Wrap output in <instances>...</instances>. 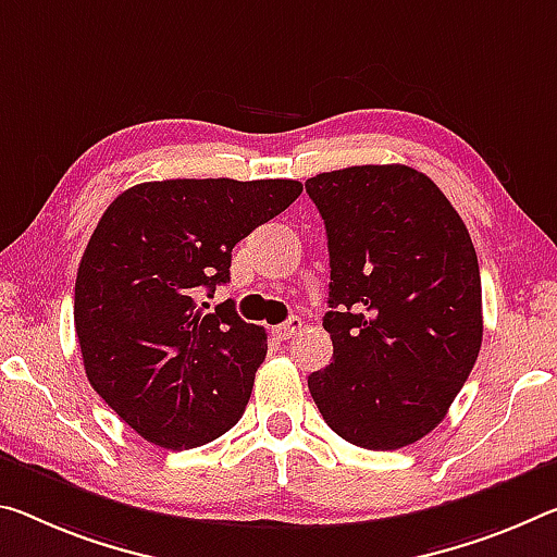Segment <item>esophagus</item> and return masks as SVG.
Listing matches in <instances>:
<instances>
[{"mask_svg":"<svg viewBox=\"0 0 557 557\" xmlns=\"http://www.w3.org/2000/svg\"><path fill=\"white\" fill-rule=\"evenodd\" d=\"M299 330H302V320H299V317H289L287 322L272 326V334H275V337L282 342V339L295 337V334H297Z\"/></svg>","mask_w":557,"mask_h":557,"instance_id":"34e87169","label":"esophagus"}]
</instances>
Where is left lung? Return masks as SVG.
<instances>
[{"label": "left lung", "instance_id": "8db88e82", "mask_svg": "<svg viewBox=\"0 0 557 557\" xmlns=\"http://www.w3.org/2000/svg\"><path fill=\"white\" fill-rule=\"evenodd\" d=\"M330 247L332 364L307 379L349 444L394 451L438 426L479 359L481 272L438 185L409 165H351L305 183Z\"/></svg>", "mask_w": 557, "mask_h": 557}]
</instances>
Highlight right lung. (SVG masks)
Listing matches in <instances>:
<instances>
[{"label": "right lung", "instance_id": "1", "mask_svg": "<svg viewBox=\"0 0 557 557\" xmlns=\"http://www.w3.org/2000/svg\"><path fill=\"white\" fill-rule=\"evenodd\" d=\"M302 183H138L106 208L78 262L74 324L96 394L138 436L183 451L240 421L268 334L235 305L206 312L233 247L293 206Z\"/></svg>", "mask_w": 557, "mask_h": 557}]
</instances>
